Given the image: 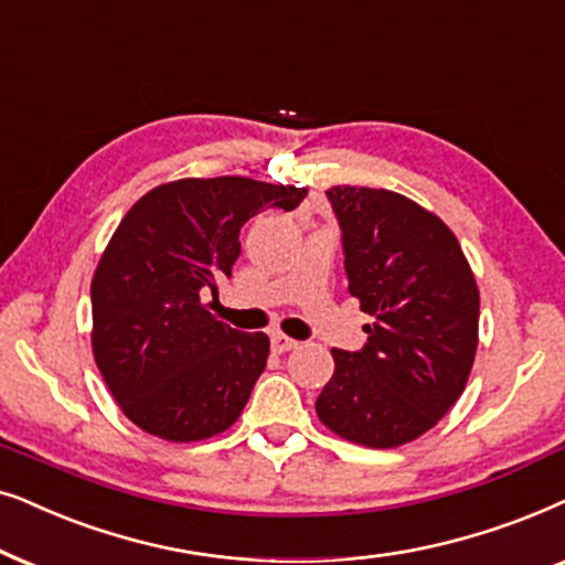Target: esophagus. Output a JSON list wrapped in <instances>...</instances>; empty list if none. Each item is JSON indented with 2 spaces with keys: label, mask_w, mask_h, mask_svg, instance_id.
<instances>
[{
  "label": "esophagus",
  "mask_w": 565,
  "mask_h": 565,
  "mask_svg": "<svg viewBox=\"0 0 565 565\" xmlns=\"http://www.w3.org/2000/svg\"><path fill=\"white\" fill-rule=\"evenodd\" d=\"M297 341L295 338H289V335H284V333H274L270 335V349H274L276 353H287V351H291V349H297Z\"/></svg>",
  "instance_id": "esophagus-1"
}]
</instances>
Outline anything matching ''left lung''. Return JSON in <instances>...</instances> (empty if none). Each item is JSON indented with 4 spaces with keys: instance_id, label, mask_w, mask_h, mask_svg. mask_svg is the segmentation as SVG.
<instances>
[{
    "instance_id": "left-lung-1",
    "label": "left lung",
    "mask_w": 565,
    "mask_h": 565,
    "mask_svg": "<svg viewBox=\"0 0 565 565\" xmlns=\"http://www.w3.org/2000/svg\"><path fill=\"white\" fill-rule=\"evenodd\" d=\"M341 227L351 297L372 315L359 351L333 349L315 403L330 431L390 449L436 426L468 385L480 295L460 243L439 216L385 188L326 191Z\"/></svg>"
}]
</instances>
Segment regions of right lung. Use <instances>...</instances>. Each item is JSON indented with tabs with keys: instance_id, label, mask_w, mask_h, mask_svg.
Instances as JSON below:
<instances>
[{
	"instance_id": "add662e5",
	"label": "right lung",
	"mask_w": 565,
	"mask_h": 565,
	"mask_svg": "<svg viewBox=\"0 0 565 565\" xmlns=\"http://www.w3.org/2000/svg\"><path fill=\"white\" fill-rule=\"evenodd\" d=\"M305 188L253 178H185L141 195L93 276V353L120 411L168 441L222 434L266 370L268 335L243 333L204 297L232 274L239 227L299 206Z\"/></svg>"
}]
</instances>
